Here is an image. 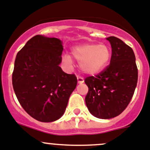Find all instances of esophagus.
Wrapping results in <instances>:
<instances>
[{
	"mask_svg": "<svg viewBox=\"0 0 150 150\" xmlns=\"http://www.w3.org/2000/svg\"><path fill=\"white\" fill-rule=\"evenodd\" d=\"M77 79H78V83H83V82H84V80H83V78L81 76H77Z\"/></svg>",
	"mask_w": 150,
	"mask_h": 150,
	"instance_id": "obj_1",
	"label": "esophagus"
}]
</instances>
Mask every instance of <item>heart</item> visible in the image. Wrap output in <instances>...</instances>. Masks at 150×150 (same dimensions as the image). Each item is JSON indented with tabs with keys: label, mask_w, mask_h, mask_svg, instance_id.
<instances>
[{
	"label": "heart",
	"mask_w": 150,
	"mask_h": 150,
	"mask_svg": "<svg viewBox=\"0 0 150 150\" xmlns=\"http://www.w3.org/2000/svg\"><path fill=\"white\" fill-rule=\"evenodd\" d=\"M71 54L72 58L80 63V67L84 73L96 75L101 72L109 64L112 52L106 44L86 43L72 47ZM63 61L70 65L72 58L68 54H64Z\"/></svg>",
	"instance_id": "heart-1"
}]
</instances>
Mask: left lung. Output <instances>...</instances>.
I'll return each mask as SVG.
<instances>
[{"label": "left lung", "mask_w": 150, "mask_h": 150, "mask_svg": "<svg viewBox=\"0 0 150 150\" xmlns=\"http://www.w3.org/2000/svg\"><path fill=\"white\" fill-rule=\"evenodd\" d=\"M110 65L102 72L84 80L89 88L85 98L92 115L101 119L119 115L128 106L138 82V68L132 49L123 40L111 36Z\"/></svg>", "instance_id": "1"}]
</instances>
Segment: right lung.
<instances>
[{
	"mask_svg": "<svg viewBox=\"0 0 150 150\" xmlns=\"http://www.w3.org/2000/svg\"><path fill=\"white\" fill-rule=\"evenodd\" d=\"M63 50L61 40L38 35L15 58L12 86L17 98L31 117L41 122L59 119L76 87V76L59 67Z\"/></svg>",
	"mask_w": 150,
	"mask_h": 150,
	"instance_id": "obj_1",
	"label": "right lung"
}]
</instances>
